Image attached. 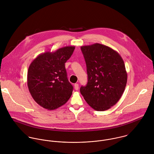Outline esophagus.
Returning <instances> with one entry per match:
<instances>
[{
	"label": "esophagus",
	"instance_id": "obj_1",
	"mask_svg": "<svg viewBox=\"0 0 154 154\" xmlns=\"http://www.w3.org/2000/svg\"><path fill=\"white\" fill-rule=\"evenodd\" d=\"M74 88L75 89V90H78L79 88V85L78 84H75L74 85Z\"/></svg>",
	"mask_w": 154,
	"mask_h": 154
}]
</instances>
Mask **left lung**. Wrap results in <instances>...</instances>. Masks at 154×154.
I'll return each instance as SVG.
<instances>
[{
	"label": "left lung",
	"mask_w": 154,
	"mask_h": 154,
	"mask_svg": "<svg viewBox=\"0 0 154 154\" xmlns=\"http://www.w3.org/2000/svg\"><path fill=\"white\" fill-rule=\"evenodd\" d=\"M87 65L88 83L80 92L93 109L106 111L122 96L128 74L121 56L109 47L99 44L81 47Z\"/></svg>",
	"instance_id": "1"
}]
</instances>
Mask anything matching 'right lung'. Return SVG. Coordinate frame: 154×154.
I'll list each match as a JSON object with an SVG mask.
<instances>
[{"instance_id": "right-lung-1", "label": "right lung", "mask_w": 154, "mask_h": 154, "mask_svg": "<svg viewBox=\"0 0 154 154\" xmlns=\"http://www.w3.org/2000/svg\"><path fill=\"white\" fill-rule=\"evenodd\" d=\"M75 48L66 46L54 52L42 53L29 66V91L34 101L45 109L53 110L61 107L72 95L73 87L67 79L65 63Z\"/></svg>"}]
</instances>
